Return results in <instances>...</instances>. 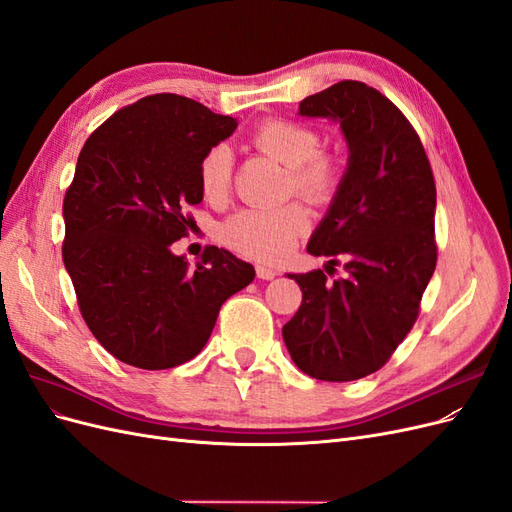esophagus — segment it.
Here are the masks:
<instances>
[{
  "mask_svg": "<svg viewBox=\"0 0 512 512\" xmlns=\"http://www.w3.org/2000/svg\"><path fill=\"white\" fill-rule=\"evenodd\" d=\"M256 273H258L260 280H273V277L277 275V271L273 267H267V265H258Z\"/></svg>",
  "mask_w": 512,
  "mask_h": 512,
  "instance_id": "obj_1",
  "label": "esophagus"
}]
</instances>
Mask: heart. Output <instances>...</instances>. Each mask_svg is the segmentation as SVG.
I'll return each instance as SVG.
<instances>
[{"label":"heart","instance_id":"1","mask_svg":"<svg viewBox=\"0 0 512 512\" xmlns=\"http://www.w3.org/2000/svg\"><path fill=\"white\" fill-rule=\"evenodd\" d=\"M252 145L288 168V190L312 205H324L342 183V162L320 151L316 128L294 119H267L252 132ZM235 156L230 147H211L198 164L200 190L211 203H222L232 188ZM309 226L307 213L299 205L277 209H243L222 228L226 245L258 260L286 256Z\"/></svg>","mask_w":512,"mask_h":512}]
</instances>
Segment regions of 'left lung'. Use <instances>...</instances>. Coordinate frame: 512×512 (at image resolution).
<instances>
[{"mask_svg": "<svg viewBox=\"0 0 512 512\" xmlns=\"http://www.w3.org/2000/svg\"><path fill=\"white\" fill-rule=\"evenodd\" d=\"M299 115L339 121L348 168L307 243L314 256L346 258L333 267L288 273L303 292L282 329L303 374L327 382L378 371L414 327L436 271V181L412 123L378 89L342 81L305 98Z\"/></svg>", "mask_w": 512, "mask_h": 512, "instance_id": "obj_1", "label": "left lung"}]
</instances>
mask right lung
<instances>
[{"label": "right lung", "instance_id": "add662e5", "mask_svg": "<svg viewBox=\"0 0 512 512\" xmlns=\"http://www.w3.org/2000/svg\"><path fill=\"white\" fill-rule=\"evenodd\" d=\"M237 119L177 94L138 100L85 141L64 198V265L89 331L138 369L181 365L205 348L222 303L254 267L207 247L194 269L170 252L203 200L198 164Z\"/></svg>", "mask_w": 512, "mask_h": 512}]
</instances>
